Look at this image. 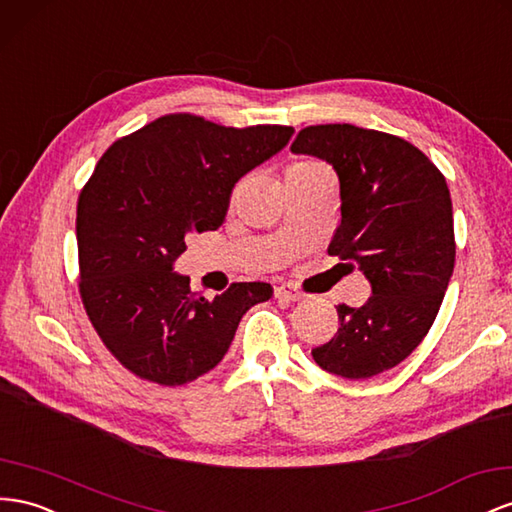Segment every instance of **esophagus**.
I'll return each mask as SVG.
<instances>
[{
  "instance_id": "34e87169",
  "label": "esophagus",
  "mask_w": 512,
  "mask_h": 512,
  "mask_svg": "<svg viewBox=\"0 0 512 512\" xmlns=\"http://www.w3.org/2000/svg\"><path fill=\"white\" fill-rule=\"evenodd\" d=\"M275 297L284 299V301H299V299H303V293L301 290H297L293 284H280V286H275Z\"/></svg>"
}]
</instances>
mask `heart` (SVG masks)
Returning a JSON list of instances; mask_svg holds the SVG:
<instances>
[{
  "label": "heart",
  "instance_id": "b5f03b06",
  "mask_svg": "<svg viewBox=\"0 0 512 512\" xmlns=\"http://www.w3.org/2000/svg\"><path fill=\"white\" fill-rule=\"evenodd\" d=\"M321 174H329L323 163L314 161V159H299L295 163L288 165L286 170V178H297V176H321Z\"/></svg>",
  "mask_w": 512,
  "mask_h": 512
}]
</instances>
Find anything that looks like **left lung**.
<instances>
[{"instance_id": "8db88e82", "label": "left lung", "mask_w": 512, "mask_h": 512, "mask_svg": "<svg viewBox=\"0 0 512 512\" xmlns=\"http://www.w3.org/2000/svg\"><path fill=\"white\" fill-rule=\"evenodd\" d=\"M290 150L334 165L340 224L327 254L355 262L372 288L362 308H336V336L314 362L344 379L381 375L424 340L444 301L457 254L446 178L403 137L355 124L306 127Z\"/></svg>"}]
</instances>
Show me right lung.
I'll return each mask as SVG.
<instances>
[{
  "mask_svg": "<svg viewBox=\"0 0 512 512\" xmlns=\"http://www.w3.org/2000/svg\"><path fill=\"white\" fill-rule=\"evenodd\" d=\"M293 131L168 114L96 163L77 200L79 295L107 351L135 377L170 388L202 377L222 362L241 316L271 299L265 282L204 299L172 267L191 232L222 226L232 187Z\"/></svg>",
  "mask_w": 512,
  "mask_h": 512,
  "instance_id": "obj_1",
  "label": "right lung"
}]
</instances>
